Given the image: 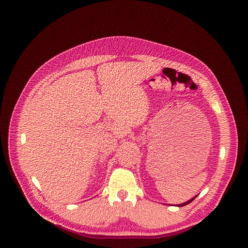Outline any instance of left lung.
<instances>
[{
    "label": "left lung",
    "mask_w": 248,
    "mask_h": 248,
    "mask_svg": "<svg viewBox=\"0 0 248 248\" xmlns=\"http://www.w3.org/2000/svg\"><path fill=\"white\" fill-rule=\"evenodd\" d=\"M197 198V196L196 197H194V198H192L191 200H189L188 202H183V204H180V205H178V207H183V206H185V205H188L189 204V202H191L194 199H196Z\"/></svg>",
    "instance_id": "1"
}]
</instances>
